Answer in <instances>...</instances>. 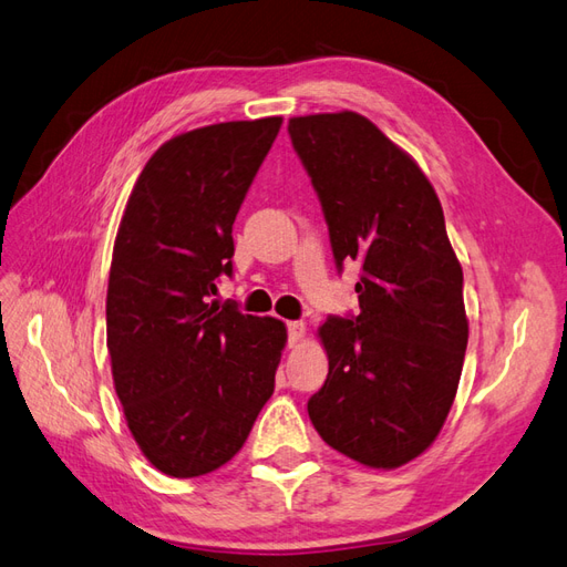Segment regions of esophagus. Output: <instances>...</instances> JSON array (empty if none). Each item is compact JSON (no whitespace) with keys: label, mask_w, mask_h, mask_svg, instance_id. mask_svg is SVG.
<instances>
[{"label":"esophagus","mask_w":567,"mask_h":567,"mask_svg":"<svg viewBox=\"0 0 567 567\" xmlns=\"http://www.w3.org/2000/svg\"><path fill=\"white\" fill-rule=\"evenodd\" d=\"M305 338V323L302 321H288V346L298 348Z\"/></svg>","instance_id":"34e87169"}]
</instances>
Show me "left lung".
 <instances>
[{
  "instance_id": "8db88e82",
  "label": "left lung",
  "mask_w": 567,
  "mask_h": 567,
  "mask_svg": "<svg viewBox=\"0 0 567 567\" xmlns=\"http://www.w3.org/2000/svg\"><path fill=\"white\" fill-rule=\"evenodd\" d=\"M329 221L336 265L362 267L359 315L319 326L329 357L307 402L321 440L369 468H400L440 435L468 346L463 271L431 179L354 111L288 120Z\"/></svg>"
}]
</instances>
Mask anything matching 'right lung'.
Masks as SVG:
<instances>
[{
	"instance_id": "obj_1",
	"label": "right lung",
	"mask_w": 567,
	"mask_h": 567,
	"mask_svg": "<svg viewBox=\"0 0 567 567\" xmlns=\"http://www.w3.org/2000/svg\"><path fill=\"white\" fill-rule=\"evenodd\" d=\"M284 117L231 120L165 142L120 219L106 293L113 388L153 468L198 477L231 461L274 392L286 323L210 300L231 227Z\"/></svg>"
}]
</instances>
